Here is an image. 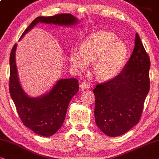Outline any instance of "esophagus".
I'll return each mask as SVG.
<instances>
[{
	"instance_id": "esophagus-1",
	"label": "esophagus",
	"mask_w": 159,
	"mask_h": 159,
	"mask_svg": "<svg viewBox=\"0 0 159 159\" xmlns=\"http://www.w3.org/2000/svg\"><path fill=\"white\" fill-rule=\"evenodd\" d=\"M80 88L81 89V90H87V89H89V84L85 81L82 82L80 84Z\"/></svg>"
}]
</instances>
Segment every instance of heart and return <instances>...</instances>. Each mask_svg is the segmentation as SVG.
I'll return each instance as SVG.
<instances>
[{
    "label": "heart",
    "instance_id": "b5f03b06",
    "mask_svg": "<svg viewBox=\"0 0 159 159\" xmlns=\"http://www.w3.org/2000/svg\"><path fill=\"white\" fill-rule=\"evenodd\" d=\"M127 56V47L117 41L115 34L98 32L86 37L80 44V50L70 52V65L78 72L86 70L93 62V71L100 80L115 77L123 67Z\"/></svg>",
    "mask_w": 159,
    "mask_h": 159
}]
</instances>
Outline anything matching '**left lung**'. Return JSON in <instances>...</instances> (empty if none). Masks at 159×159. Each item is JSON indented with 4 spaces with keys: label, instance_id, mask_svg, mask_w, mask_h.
Instances as JSON below:
<instances>
[{
    "label": "left lung",
    "instance_id": "obj_1",
    "mask_svg": "<svg viewBox=\"0 0 159 159\" xmlns=\"http://www.w3.org/2000/svg\"><path fill=\"white\" fill-rule=\"evenodd\" d=\"M151 62L138 34L135 48L120 73L112 79L96 85V124L110 137L127 133L138 123L150 89Z\"/></svg>",
    "mask_w": 159,
    "mask_h": 159
}]
</instances>
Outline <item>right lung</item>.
Wrapping results in <instances>:
<instances>
[{
    "instance_id": "1",
    "label": "right lung",
    "mask_w": 159,
    "mask_h": 159,
    "mask_svg": "<svg viewBox=\"0 0 159 159\" xmlns=\"http://www.w3.org/2000/svg\"><path fill=\"white\" fill-rule=\"evenodd\" d=\"M72 26L78 19L69 13H60L52 16H39L24 31L19 40L38 23ZM16 44L10 55L9 92L20 119L23 124L38 135L50 137L57 133L63 124L67 109L73 96L79 91L76 79H60L48 93L38 98L28 97L20 85L16 66Z\"/></svg>"
}]
</instances>
